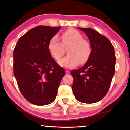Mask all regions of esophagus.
Masks as SVG:
<instances>
[{"label": "esophagus", "mask_w": 130, "mask_h": 130, "mask_svg": "<svg viewBox=\"0 0 130 130\" xmlns=\"http://www.w3.org/2000/svg\"><path fill=\"white\" fill-rule=\"evenodd\" d=\"M66 74H69V73H70V72H69V70H66Z\"/></svg>", "instance_id": "esophagus-1"}]
</instances>
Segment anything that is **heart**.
<instances>
[{
  "label": "heart",
  "instance_id": "obj_1",
  "mask_svg": "<svg viewBox=\"0 0 130 130\" xmlns=\"http://www.w3.org/2000/svg\"><path fill=\"white\" fill-rule=\"evenodd\" d=\"M61 42L57 36L50 39L48 49L51 56L58 60L67 49L68 56L58 61V64L65 68H73L86 62L91 53V45L89 41L83 39L82 35L74 29H69L61 35Z\"/></svg>",
  "mask_w": 130,
  "mask_h": 130
}]
</instances>
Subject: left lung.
<instances>
[{
    "label": "left lung",
    "mask_w": 130,
    "mask_h": 130,
    "mask_svg": "<svg viewBox=\"0 0 130 130\" xmlns=\"http://www.w3.org/2000/svg\"><path fill=\"white\" fill-rule=\"evenodd\" d=\"M78 28L86 34L92 51L86 64L71 72L72 88L77 101L93 104L101 101L109 89L115 72L114 48L106 37L95 30Z\"/></svg>",
    "instance_id": "left-lung-1"
}]
</instances>
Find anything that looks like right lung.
Segmentation results:
<instances>
[{
  "instance_id": "right-lung-1",
  "label": "right lung",
  "mask_w": 130,
  "mask_h": 130,
  "mask_svg": "<svg viewBox=\"0 0 130 130\" xmlns=\"http://www.w3.org/2000/svg\"><path fill=\"white\" fill-rule=\"evenodd\" d=\"M61 27L38 26L18 41L13 51V73L24 97L35 105H46L56 99L65 71L48 49L50 39Z\"/></svg>"
}]
</instances>
